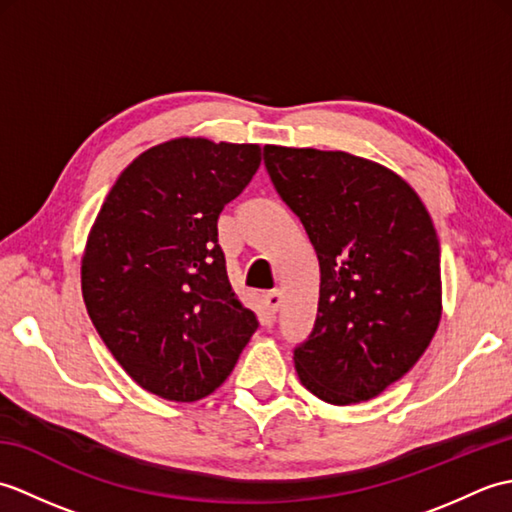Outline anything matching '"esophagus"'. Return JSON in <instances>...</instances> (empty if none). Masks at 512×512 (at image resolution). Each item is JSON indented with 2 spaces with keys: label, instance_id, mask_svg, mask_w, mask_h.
I'll return each instance as SVG.
<instances>
[{
  "label": "esophagus",
  "instance_id": "1",
  "mask_svg": "<svg viewBox=\"0 0 512 512\" xmlns=\"http://www.w3.org/2000/svg\"><path fill=\"white\" fill-rule=\"evenodd\" d=\"M264 303H266L268 312H270V314H275V312L279 310V306H281V295H279V290H270V292H266V295H264Z\"/></svg>",
  "mask_w": 512,
  "mask_h": 512
}]
</instances>
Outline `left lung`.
Segmentation results:
<instances>
[{"instance_id":"8db88e82","label":"left lung","mask_w":512,"mask_h":512,"mask_svg":"<svg viewBox=\"0 0 512 512\" xmlns=\"http://www.w3.org/2000/svg\"><path fill=\"white\" fill-rule=\"evenodd\" d=\"M264 162L321 268L317 321L295 347L301 385L330 405L376 398L418 363L442 317L431 215L398 173L347 151L266 145Z\"/></svg>"}]
</instances>
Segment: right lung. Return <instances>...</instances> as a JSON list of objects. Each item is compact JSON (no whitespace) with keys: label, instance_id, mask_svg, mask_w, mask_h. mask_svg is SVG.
I'll return each mask as SVG.
<instances>
[{"label":"right lung","instance_id":"1","mask_svg":"<svg viewBox=\"0 0 512 512\" xmlns=\"http://www.w3.org/2000/svg\"><path fill=\"white\" fill-rule=\"evenodd\" d=\"M259 162V145L173 138L143 151L96 215L81 262L85 308L149 394H213L257 330L228 284L217 217Z\"/></svg>","mask_w":512,"mask_h":512}]
</instances>
